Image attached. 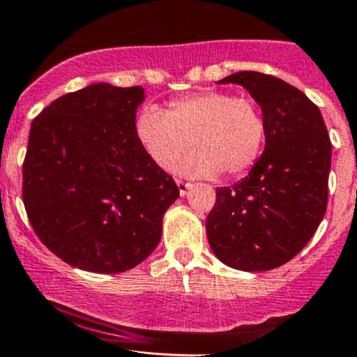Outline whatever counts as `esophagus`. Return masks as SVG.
Masks as SVG:
<instances>
[{
  "label": "esophagus",
  "mask_w": 357,
  "mask_h": 357,
  "mask_svg": "<svg viewBox=\"0 0 357 357\" xmlns=\"http://www.w3.org/2000/svg\"><path fill=\"white\" fill-rule=\"evenodd\" d=\"M176 185H178V190H179V195H181V197H185V195H188V191L191 190V183H186V181H183V179H176Z\"/></svg>",
  "instance_id": "1"
}]
</instances>
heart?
I'll return each mask as SVG.
<instances>
[{
    "mask_svg": "<svg viewBox=\"0 0 357 357\" xmlns=\"http://www.w3.org/2000/svg\"><path fill=\"white\" fill-rule=\"evenodd\" d=\"M135 137L147 155L169 169L188 147L197 151L179 162L190 178H241L259 160L268 127L259 105L229 91H203L178 98L166 112L146 107L135 120Z\"/></svg>",
    "mask_w": 357,
    "mask_h": 357,
    "instance_id": "heart-1",
    "label": "heart"
}]
</instances>
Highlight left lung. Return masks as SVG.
<instances>
[{
  "mask_svg": "<svg viewBox=\"0 0 357 357\" xmlns=\"http://www.w3.org/2000/svg\"><path fill=\"white\" fill-rule=\"evenodd\" d=\"M241 84L264 115V152L244 179L217 190L206 237L223 264L269 271L308 244L327 208L332 144L322 113L280 77L241 70L217 81Z\"/></svg>",
  "mask_w": 357,
  "mask_h": 357,
  "instance_id": "8db88e82",
  "label": "left lung"
}]
</instances>
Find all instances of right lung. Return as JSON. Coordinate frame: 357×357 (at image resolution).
<instances>
[{
    "instance_id": "right-lung-1",
    "label": "right lung",
    "mask_w": 357,
    "mask_h": 357,
    "mask_svg": "<svg viewBox=\"0 0 357 357\" xmlns=\"http://www.w3.org/2000/svg\"><path fill=\"white\" fill-rule=\"evenodd\" d=\"M144 88L89 84L57 98L32 121L23 203L47 249L83 271L135 268L158 248L179 197L135 137Z\"/></svg>"
}]
</instances>
